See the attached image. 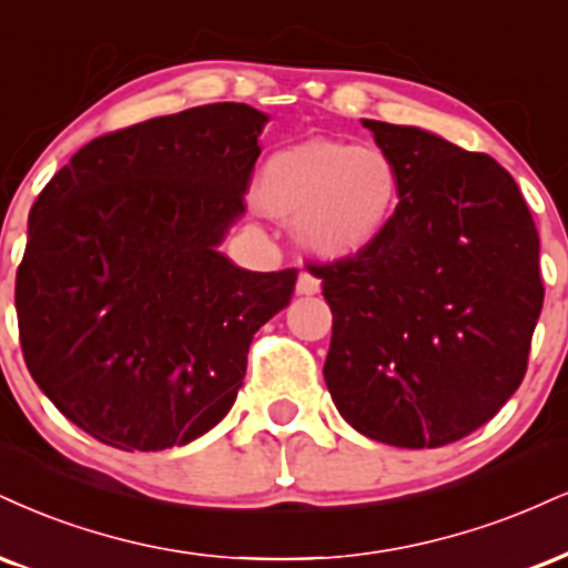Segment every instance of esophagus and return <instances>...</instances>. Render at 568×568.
Returning a JSON list of instances; mask_svg holds the SVG:
<instances>
[{"mask_svg":"<svg viewBox=\"0 0 568 568\" xmlns=\"http://www.w3.org/2000/svg\"><path fill=\"white\" fill-rule=\"evenodd\" d=\"M296 293L298 296H314V293H320V280L310 272H302L296 280Z\"/></svg>","mask_w":568,"mask_h":568,"instance_id":"obj_1","label":"esophagus"}]
</instances>
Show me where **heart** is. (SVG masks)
I'll use <instances>...</instances> for the list:
<instances>
[{"label":"heart","mask_w":568,"mask_h":568,"mask_svg":"<svg viewBox=\"0 0 568 568\" xmlns=\"http://www.w3.org/2000/svg\"><path fill=\"white\" fill-rule=\"evenodd\" d=\"M254 197L270 216L296 222L317 256L349 258L392 230L402 176L381 148L314 136L266 159Z\"/></svg>","instance_id":"obj_1"}]
</instances>
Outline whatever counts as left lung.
<instances>
[{
	"instance_id": "obj_1",
	"label": "left lung",
	"mask_w": 568,
	"mask_h": 568,
	"mask_svg": "<svg viewBox=\"0 0 568 568\" xmlns=\"http://www.w3.org/2000/svg\"><path fill=\"white\" fill-rule=\"evenodd\" d=\"M362 124L399 169L402 197L375 248L312 266L333 312L325 384L359 434L442 447L521 386L545 298L537 227L489 155L418 126Z\"/></svg>"
}]
</instances>
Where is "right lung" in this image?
Wrapping results in <instances>:
<instances>
[{
  "label": "right lung",
  "instance_id": "obj_1",
  "mask_svg": "<svg viewBox=\"0 0 568 568\" xmlns=\"http://www.w3.org/2000/svg\"><path fill=\"white\" fill-rule=\"evenodd\" d=\"M266 115L214 102L98 136L47 182L16 280L23 359L52 405L111 447L159 453L235 405L254 333L296 270L219 251L245 214Z\"/></svg>",
  "mask_w": 568,
  "mask_h": 568
}]
</instances>
